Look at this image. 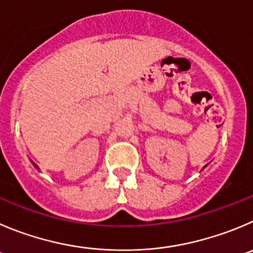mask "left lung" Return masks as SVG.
Here are the masks:
<instances>
[{
	"mask_svg": "<svg viewBox=\"0 0 253 253\" xmlns=\"http://www.w3.org/2000/svg\"><path fill=\"white\" fill-rule=\"evenodd\" d=\"M205 167H206V166H205ZM205 167H204V169H205Z\"/></svg>",
	"mask_w": 253,
	"mask_h": 253,
	"instance_id": "obj_1",
	"label": "left lung"
}]
</instances>
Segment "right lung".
<instances>
[{
  "label": "right lung",
  "instance_id": "obj_1",
  "mask_svg": "<svg viewBox=\"0 0 253 253\" xmlns=\"http://www.w3.org/2000/svg\"><path fill=\"white\" fill-rule=\"evenodd\" d=\"M31 162H32V165H34V166H35V167H36V169H39V171H40V167H39V166H37V165H36V164H35V162H34V161H31Z\"/></svg>",
  "mask_w": 253,
  "mask_h": 253
}]
</instances>
